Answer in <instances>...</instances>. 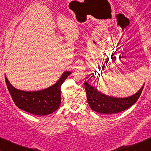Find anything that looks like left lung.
<instances>
[{
    "instance_id": "8db88e82",
    "label": "left lung",
    "mask_w": 151,
    "mask_h": 151,
    "mask_svg": "<svg viewBox=\"0 0 151 151\" xmlns=\"http://www.w3.org/2000/svg\"><path fill=\"white\" fill-rule=\"evenodd\" d=\"M84 85L88 104L91 109L104 114H113L128 109L135 104L142 94L145 84L135 94L126 98L106 96L86 81H85Z\"/></svg>"
}]
</instances>
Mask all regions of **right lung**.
I'll return each instance as SVG.
<instances>
[{"mask_svg": "<svg viewBox=\"0 0 151 151\" xmlns=\"http://www.w3.org/2000/svg\"><path fill=\"white\" fill-rule=\"evenodd\" d=\"M70 74V71H65L54 85L40 91L29 92L16 89L10 84L6 75L5 81L9 94L19 108L32 114L45 116L52 114L59 108L61 86Z\"/></svg>", "mask_w": 151, "mask_h": 151, "instance_id": "obj_1", "label": "right lung"}]
</instances>
